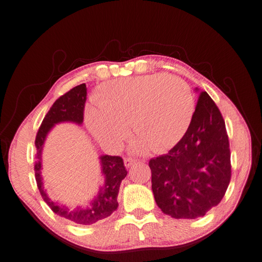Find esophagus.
<instances>
[{
    "label": "esophagus",
    "instance_id": "1",
    "mask_svg": "<svg viewBox=\"0 0 262 262\" xmlns=\"http://www.w3.org/2000/svg\"><path fill=\"white\" fill-rule=\"evenodd\" d=\"M136 163V160L132 159V157H125L124 159V165L125 167H130L131 165H133Z\"/></svg>",
    "mask_w": 262,
    "mask_h": 262
}]
</instances>
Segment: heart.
I'll return each mask as SVG.
<instances>
[{
    "label": "heart",
    "mask_w": 262,
    "mask_h": 262,
    "mask_svg": "<svg viewBox=\"0 0 262 262\" xmlns=\"http://www.w3.org/2000/svg\"><path fill=\"white\" fill-rule=\"evenodd\" d=\"M88 108L85 120L96 139L117 149L131 125L138 137L133 148L162 152L177 144L191 121L195 100L189 85L178 76L151 74L107 82Z\"/></svg>",
    "instance_id": "1"
}]
</instances>
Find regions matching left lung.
Segmentation results:
<instances>
[{"mask_svg":"<svg viewBox=\"0 0 262 262\" xmlns=\"http://www.w3.org/2000/svg\"><path fill=\"white\" fill-rule=\"evenodd\" d=\"M149 167L152 194L163 213L195 219L220 203L231 177L229 140L208 93H200L184 137L167 154L151 159Z\"/></svg>","mask_w":262,"mask_h":262,"instance_id":"obj_1","label":"left lung"}]
</instances>
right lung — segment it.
I'll return each instance as SVG.
<instances>
[{
  "label": "right lung",
  "instance_id": "right-lung-1",
  "mask_svg": "<svg viewBox=\"0 0 262 262\" xmlns=\"http://www.w3.org/2000/svg\"><path fill=\"white\" fill-rule=\"evenodd\" d=\"M85 100L86 85L85 83H83V84L73 88L72 90L66 92L65 95L54 101L50 111L43 118L42 124L37 131L35 139L36 162L35 165H34L36 184L44 202L54 213L78 225L95 224L97 221L110 216L117 209L118 190H120L122 180L127 174L122 157L102 155L99 157V160L102 176L105 177V184L100 187L99 192L90 202V205L86 206V208L76 206L75 209H70L66 205L59 204L58 202H53L48 196L46 189H44L43 179L41 176L42 150L47 136L58 123L71 122L81 125L83 123V115H84L83 113H84Z\"/></svg>",
  "mask_w": 262,
  "mask_h": 262
}]
</instances>
